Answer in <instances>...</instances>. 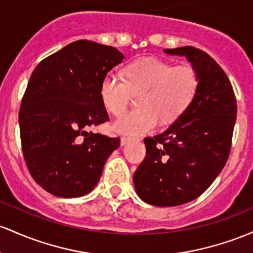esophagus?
Listing matches in <instances>:
<instances>
[{
    "mask_svg": "<svg viewBox=\"0 0 253 253\" xmlns=\"http://www.w3.org/2000/svg\"><path fill=\"white\" fill-rule=\"evenodd\" d=\"M130 141H131V138L126 137V136H124V137L121 138V146H126V144L129 143Z\"/></svg>",
    "mask_w": 253,
    "mask_h": 253,
    "instance_id": "1",
    "label": "esophagus"
}]
</instances>
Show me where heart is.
<instances>
[{
  "instance_id": "1",
  "label": "heart",
  "mask_w": 253,
  "mask_h": 253,
  "mask_svg": "<svg viewBox=\"0 0 253 253\" xmlns=\"http://www.w3.org/2000/svg\"><path fill=\"white\" fill-rule=\"evenodd\" d=\"M126 79L107 73L100 84V99L107 111L118 116L126 110L130 92H142L140 109L113 122L116 132L138 135L169 123L186 110L198 88L197 72L191 65H174L155 58L138 59L126 69Z\"/></svg>"
}]
</instances>
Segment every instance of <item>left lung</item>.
Returning a JSON list of instances; mask_svg holds the SVG:
<instances>
[{
  "instance_id": "1",
  "label": "left lung",
  "mask_w": 253,
  "mask_h": 253,
  "mask_svg": "<svg viewBox=\"0 0 253 253\" xmlns=\"http://www.w3.org/2000/svg\"><path fill=\"white\" fill-rule=\"evenodd\" d=\"M184 56L198 75V88L186 110L164 132L144 138L146 158L134 185L143 202L174 207L201 196L222 171L231 150L237 100L222 68L194 46L166 49Z\"/></svg>"
}]
</instances>
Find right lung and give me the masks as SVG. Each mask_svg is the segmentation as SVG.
Returning <instances> with one entry per match:
<instances>
[{"mask_svg": "<svg viewBox=\"0 0 253 253\" xmlns=\"http://www.w3.org/2000/svg\"><path fill=\"white\" fill-rule=\"evenodd\" d=\"M116 47L78 41L36 67L19 112L22 153L42 189L63 198L89 194L119 138L88 131L109 121L101 80L122 63Z\"/></svg>", "mask_w": 253, "mask_h": 253, "instance_id": "obj_1", "label": "right lung"}]
</instances>
